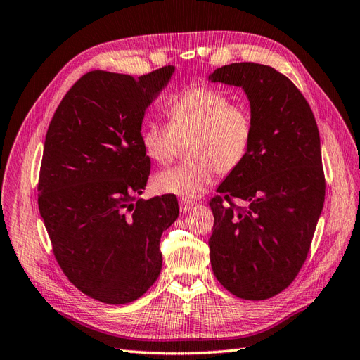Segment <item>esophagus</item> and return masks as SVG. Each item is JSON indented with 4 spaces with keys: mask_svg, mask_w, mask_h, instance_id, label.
Segmentation results:
<instances>
[{
    "mask_svg": "<svg viewBox=\"0 0 360 360\" xmlns=\"http://www.w3.org/2000/svg\"><path fill=\"white\" fill-rule=\"evenodd\" d=\"M191 207H193V200L186 199V198L179 199V210L182 211V213H186V211H188Z\"/></svg>",
    "mask_w": 360,
    "mask_h": 360,
    "instance_id": "34e87169",
    "label": "esophagus"
}]
</instances>
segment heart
<instances>
[{"instance_id": "obj_1", "label": "heart", "mask_w": 360, "mask_h": 360, "mask_svg": "<svg viewBox=\"0 0 360 360\" xmlns=\"http://www.w3.org/2000/svg\"><path fill=\"white\" fill-rule=\"evenodd\" d=\"M167 124L147 123L141 146L147 158L158 165L170 164L187 143L190 161L158 173L153 187L160 193L195 198L204 193L219 174L240 165L251 150L254 118L245 105L214 86H191L165 106Z\"/></svg>"}]
</instances>
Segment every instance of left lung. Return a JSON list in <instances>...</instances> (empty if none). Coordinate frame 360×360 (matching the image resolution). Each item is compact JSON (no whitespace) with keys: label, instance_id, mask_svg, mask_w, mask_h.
I'll return each mask as SVG.
<instances>
[{"label":"left lung","instance_id":"left-lung-1","mask_svg":"<svg viewBox=\"0 0 360 360\" xmlns=\"http://www.w3.org/2000/svg\"><path fill=\"white\" fill-rule=\"evenodd\" d=\"M208 79L242 86L254 118L250 153L210 200L211 266L236 297L268 300L297 278L324 205L318 124L301 91L269 65L231 63Z\"/></svg>","mask_w":360,"mask_h":360}]
</instances>
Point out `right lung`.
I'll return each mask as SVG.
<instances>
[{
  "mask_svg": "<svg viewBox=\"0 0 360 360\" xmlns=\"http://www.w3.org/2000/svg\"><path fill=\"white\" fill-rule=\"evenodd\" d=\"M172 75L170 65L140 77L89 71L62 98L45 136L38 205L54 259L101 302L147 292L161 272L162 231L179 214L174 195L134 201L150 174L143 117Z\"/></svg>",
  "mask_w": 360,
  "mask_h": 360,
  "instance_id": "1",
  "label": "right lung"
}]
</instances>
